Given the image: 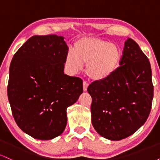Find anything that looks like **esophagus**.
Returning a JSON list of instances; mask_svg holds the SVG:
<instances>
[{
	"mask_svg": "<svg viewBox=\"0 0 160 160\" xmlns=\"http://www.w3.org/2000/svg\"><path fill=\"white\" fill-rule=\"evenodd\" d=\"M89 86L88 82L86 81H83V84H82V86H83V91H86L87 90V87Z\"/></svg>",
	"mask_w": 160,
	"mask_h": 160,
	"instance_id": "esophagus-1",
	"label": "esophagus"
}]
</instances>
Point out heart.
I'll list each match as a JSON object with an SVG mask.
<instances>
[{
    "label": "heart",
    "mask_w": 160,
    "mask_h": 160,
    "mask_svg": "<svg viewBox=\"0 0 160 160\" xmlns=\"http://www.w3.org/2000/svg\"><path fill=\"white\" fill-rule=\"evenodd\" d=\"M122 58L118 45L95 37L80 38L74 44V52L66 56V66L71 72L77 73L86 64V73L93 80H102L113 74Z\"/></svg>",
    "instance_id": "1"
}]
</instances>
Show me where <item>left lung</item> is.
<instances>
[{
  "label": "left lung",
  "mask_w": 160,
  "mask_h": 160,
  "mask_svg": "<svg viewBox=\"0 0 160 160\" xmlns=\"http://www.w3.org/2000/svg\"><path fill=\"white\" fill-rule=\"evenodd\" d=\"M92 123L99 135L112 141L132 135L149 117L153 98L150 64L131 38L125 42L120 67L108 78L88 86Z\"/></svg>",
  "instance_id": "8db88e82"
}]
</instances>
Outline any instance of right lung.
<instances>
[{
	"mask_svg": "<svg viewBox=\"0 0 160 160\" xmlns=\"http://www.w3.org/2000/svg\"><path fill=\"white\" fill-rule=\"evenodd\" d=\"M68 47L56 34L34 35L15 53L7 95L16 124L30 136L50 140L63 132L66 110L82 93V80L64 74Z\"/></svg>",
	"mask_w": 160,
	"mask_h": 160,
	"instance_id": "obj_1",
	"label": "right lung"
}]
</instances>
